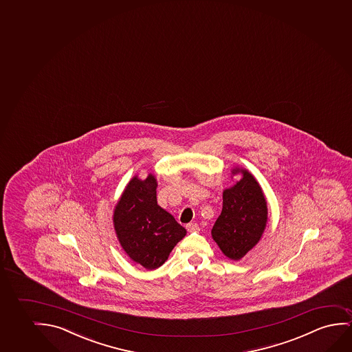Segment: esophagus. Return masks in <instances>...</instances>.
Masks as SVG:
<instances>
[{"label":"esophagus","mask_w":352,"mask_h":352,"mask_svg":"<svg viewBox=\"0 0 352 352\" xmlns=\"http://www.w3.org/2000/svg\"><path fill=\"white\" fill-rule=\"evenodd\" d=\"M186 228H187V230H188V232H190V233H192V232H198V223H188V224L186 226Z\"/></svg>","instance_id":"obj_1"}]
</instances>
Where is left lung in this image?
Instances as JSON below:
<instances>
[{"label": "left lung", "instance_id": "obj_1", "mask_svg": "<svg viewBox=\"0 0 352 352\" xmlns=\"http://www.w3.org/2000/svg\"><path fill=\"white\" fill-rule=\"evenodd\" d=\"M243 177L223 192L222 212L211 234L226 257L240 261L262 238L267 221V199L251 173L235 168Z\"/></svg>", "mask_w": 352, "mask_h": 352}]
</instances>
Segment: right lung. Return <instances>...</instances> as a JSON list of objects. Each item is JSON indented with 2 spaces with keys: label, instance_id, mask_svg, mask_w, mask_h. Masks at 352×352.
I'll return each mask as SVG.
<instances>
[{
  "label": "right lung",
  "instance_id": "obj_1",
  "mask_svg": "<svg viewBox=\"0 0 352 352\" xmlns=\"http://www.w3.org/2000/svg\"><path fill=\"white\" fill-rule=\"evenodd\" d=\"M157 179L134 176L114 208L113 224L120 246L133 262L153 270L186 236L187 230L157 203Z\"/></svg>",
  "mask_w": 352,
  "mask_h": 352
}]
</instances>
